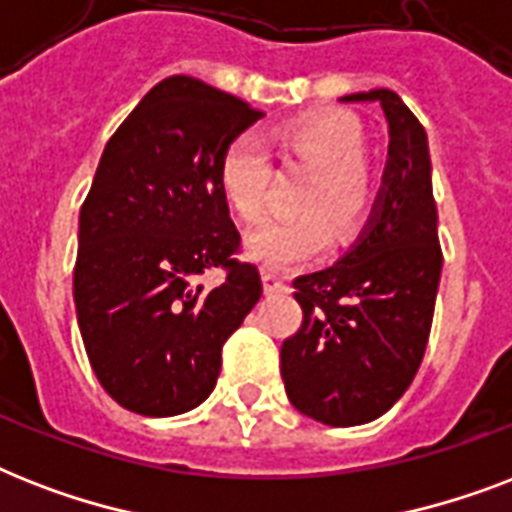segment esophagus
Here are the masks:
<instances>
[{
    "label": "esophagus",
    "mask_w": 512,
    "mask_h": 512,
    "mask_svg": "<svg viewBox=\"0 0 512 512\" xmlns=\"http://www.w3.org/2000/svg\"><path fill=\"white\" fill-rule=\"evenodd\" d=\"M263 287L265 295H279V292H287V281L281 279L279 273L263 271Z\"/></svg>",
    "instance_id": "1"
}]
</instances>
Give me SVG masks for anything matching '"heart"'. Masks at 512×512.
I'll return each instance as SVG.
<instances>
[{
    "instance_id": "1",
    "label": "heart",
    "mask_w": 512,
    "mask_h": 512,
    "mask_svg": "<svg viewBox=\"0 0 512 512\" xmlns=\"http://www.w3.org/2000/svg\"><path fill=\"white\" fill-rule=\"evenodd\" d=\"M287 156L316 167L300 193L303 215L268 220L247 236V255L268 268H289L319 257L329 244L328 231L340 241L356 239L372 212L374 180L364 162V130L345 114H316L295 119L279 130ZM217 185L228 207L255 223L268 207L271 156L263 140L241 132L223 148Z\"/></svg>"
}]
</instances>
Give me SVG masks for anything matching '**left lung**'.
<instances>
[{"label":"left lung","instance_id":"left-lung-1","mask_svg":"<svg viewBox=\"0 0 512 512\" xmlns=\"http://www.w3.org/2000/svg\"><path fill=\"white\" fill-rule=\"evenodd\" d=\"M380 103L388 164L369 223L324 271L297 276L303 324L281 345V380L297 412L332 428L385 414L412 385L428 345L441 244L428 135L393 90L353 92Z\"/></svg>","mask_w":512,"mask_h":512}]
</instances>
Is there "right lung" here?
Instances as JSON below:
<instances>
[{"instance_id": "add662e5", "label": "right lung", "mask_w": 512, "mask_h": 512, "mask_svg": "<svg viewBox=\"0 0 512 512\" xmlns=\"http://www.w3.org/2000/svg\"><path fill=\"white\" fill-rule=\"evenodd\" d=\"M260 111L170 76L111 135L79 212L76 321L92 372L146 417L191 412L215 390L225 340L263 295L217 185V162ZM223 267L207 290L200 276Z\"/></svg>"}]
</instances>
